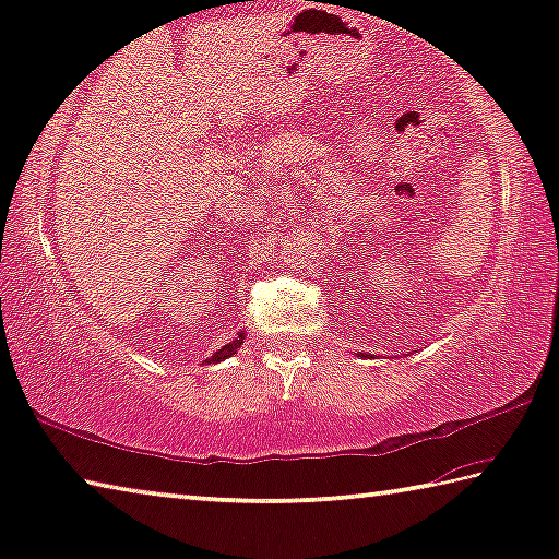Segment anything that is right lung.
Here are the masks:
<instances>
[{
    "mask_svg": "<svg viewBox=\"0 0 559 559\" xmlns=\"http://www.w3.org/2000/svg\"><path fill=\"white\" fill-rule=\"evenodd\" d=\"M241 343H243V333H241V335H238V338H236L234 343H226V345H224V348H221V350H216V353H214V356H211V358H209V362H221V360H224V358H231V356H234V353H236V348H241Z\"/></svg>",
    "mask_w": 559,
    "mask_h": 559,
    "instance_id": "obj_1",
    "label": "right lung"
}]
</instances>
